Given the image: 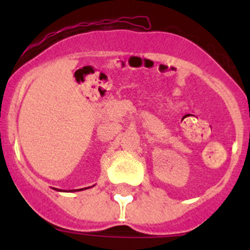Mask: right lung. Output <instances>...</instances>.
Returning a JSON list of instances; mask_svg holds the SVG:
<instances>
[{
  "mask_svg": "<svg viewBox=\"0 0 250 250\" xmlns=\"http://www.w3.org/2000/svg\"><path fill=\"white\" fill-rule=\"evenodd\" d=\"M55 190H57V191H62V190H58V188H55ZM81 190H82V188H81ZM75 191H80V190H70L69 192H75ZM64 192H65V191H64Z\"/></svg>",
  "mask_w": 250,
  "mask_h": 250,
  "instance_id": "obj_1",
  "label": "right lung"
}]
</instances>
